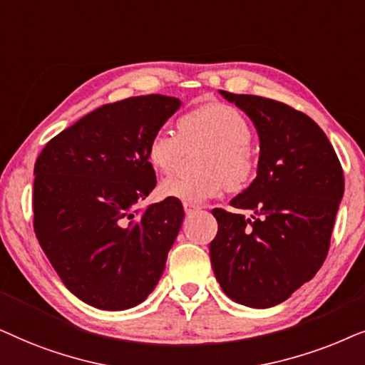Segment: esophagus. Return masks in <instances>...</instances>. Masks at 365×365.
I'll return each mask as SVG.
<instances>
[{"label": "esophagus", "instance_id": "esophagus-1", "mask_svg": "<svg viewBox=\"0 0 365 365\" xmlns=\"http://www.w3.org/2000/svg\"><path fill=\"white\" fill-rule=\"evenodd\" d=\"M183 208H185V212H187V213H192V212H195V210H197L198 205H193V203H187V202H183Z\"/></svg>", "mask_w": 365, "mask_h": 365}]
</instances>
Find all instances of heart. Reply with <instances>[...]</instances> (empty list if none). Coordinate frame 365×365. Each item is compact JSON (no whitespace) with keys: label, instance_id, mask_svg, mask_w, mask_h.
<instances>
[{"label":"heart","instance_id":"b5f03b06","mask_svg":"<svg viewBox=\"0 0 365 365\" xmlns=\"http://www.w3.org/2000/svg\"><path fill=\"white\" fill-rule=\"evenodd\" d=\"M252 128L244 115L230 105L210 101L178 120V135L158 130L147 143V160L155 172L170 175L182 163L185 148L207 145L198 157L202 172L177 175L160 183L162 197L202 203L220 195L227 185L244 187L254 173L250 150Z\"/></svg>","mask_w":365,"mask_h":365}]
</instances>
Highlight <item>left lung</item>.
Returning <instances> with one entry per match:
<instances>
[{"instance_id": "obj_1", "label": "left lung", "mask_w": 365, "mask_h": 365, "mask_svg": "<svg viewBox=\"0 0 365 365\" xmlns=\"http://www.w3.org/2000/svg\"><path fill=\"white\" fill-rule=\"evenodd\" d=\"M220 95L254 123L257 177L230 205L213 208L215 279L228 299L254 309L284 302L322 267L344 195V173L322 128L307 115L255 95Z\"/></svg>"}]
</instances>
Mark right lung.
<instances>
[{
	"label": "right lung",
	"mask_w": 365,
	"mask_h": 365,
	"mask_svg": "<svg viewBox=\"0 0 365 365\" xmlns=\"http://www.w3.org/2000/svg\"><path fill=\"white\" fill-rule=\"evenodd\" d=\"M180 106L165 95L103 105L36 160V239L65 287L91 307L132 309L162 279L185 212L177 198L142 212L137 203L157 185L148 140Z\"/></svg>",
	"instance_id": "add662e5"
}]
</instances>
